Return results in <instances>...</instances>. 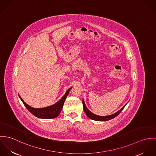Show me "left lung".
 I'll list each match as a JSON object with an SVG mask.
<instances>
[{"label":"left lung","instance_id":"obj_1","mask_svg":"<svg viewBox=\"0 0 156 156\" xmlns=\"http://www.w3.org/2000/svg\"><path fill=\"white\" fill-rule=\"evenodd\" d=\"M128 103V102H127ZM82 103H83V110L85 111V113H86V115H87L88 117H89L90 119H93V120H95V121H108V120H110L114 118H115L116 116H117L123 110V109L124 108V107L126 106V105H124L120 110H119L118 111L116 112V113L112 114V115H108V116H99V115H95L94 113H93L92 112L89 111V109L87 108V107L85 105V101H84V100L83 99L82 100Z\"/></svg>","mask_w":156,"mask_h":156}]
</instances>
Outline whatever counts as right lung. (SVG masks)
Returning <instances> with one entry per match:
<instances>
[{
    "label": "right lung",
    "instance_id": "add662e5",
    "mask_svg": "<svg viewBox=\"0 0 156 156\" xmlns=\"http://www.w3.org/2000/svg\"><path fill=\"white\" fill-rule=\"evenodd\" d=\"M72 87L68 89L66 93L64 94V95L55 104L48 107L43 108H32L29 106L23 101V100L21 98L19 94V96L20 100H22V101L23 103V104L24 105L25 107L34 116L41 119H52L57 117L59 115L60 112L62 111V109L63 108L65 100L69 94V90Z\"/></svg>",
    "mask_w": 156,
    "mask_h": 156
}]
</instances>
